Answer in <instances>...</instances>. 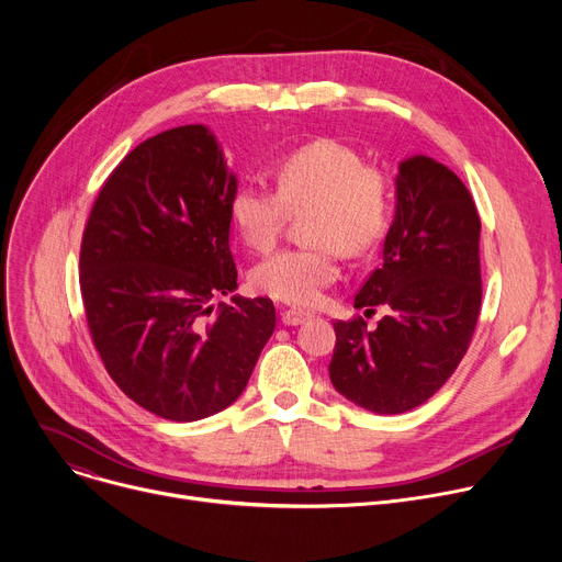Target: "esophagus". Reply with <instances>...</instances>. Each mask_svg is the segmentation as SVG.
Segmentation results:
<instances>
[{"mask_svg": "<svg viewBox=\"0 0 562 562\" xmlns=\"http://www.w3.org/2000/svg\"><path fill=\"white\" fill-rule=\"evenodd\" d=\"M307 318H310V312L296 310V307H289V310L280 312V321L284 323V326H301V323H305Z\"/></svg>", "mask_w": 562, "mask_h": 562, "instance_id": "1", "label": "esophagus"}]
</instances>
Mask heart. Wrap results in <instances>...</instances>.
<instances>
[{
    "instance_id": "b5f03b06",
    "label": "heart",
    "mask_w": 562,
    "mask_h": 562,
    "mask_svg": "<svg viewBox=\"0 0 562 562\" xmlns=\"http://www.w3.org/2000/svg\"><path fill=\"white\" fill-rule=\"evenodd\" d=\"M276 191L241 182L229 198V221L257 252L273 248L289 212L303 214L312 246L284 248L250 271L255 291L280 303L316 305L339 278L346 257L371 252L392 221V182L385 170L364 166L352 147L318 138L286 153L273 170Z\"/></svg>"
}]
</instances>
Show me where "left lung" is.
<instances>
[{
	"mask_svg": "<svg viewBox=\"0 0 562 562\" xmlns=\"http://www.w3.org/2000/svg\"><path fill=\"white\" fill-rule=\"evenodd\" d=\"M481 218L460 177L430 157L401 161L396 214L382 263L356 307L390 314L369 330L362 316L335 323L328 367L335 390L375 415L426 403L469 348L481 314Z\"/></svg>",
	"mask_w": 562,
	"mask_h": 562,
	"instance_id": "left-lung-1",
	"label": "left lung"
}]
</instances>
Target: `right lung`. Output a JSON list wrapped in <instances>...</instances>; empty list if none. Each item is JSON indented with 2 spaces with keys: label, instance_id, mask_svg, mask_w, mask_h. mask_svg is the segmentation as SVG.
<instances>
[{
  "label": "right lung",
  "instance_id": "obj_1",
  "mask_svg": "<svg viewBox=\"0 0 562 562\" xmlns=\"http://www.w3.org/2000/svg\"><path fill=\"white\" fill-rule=\"evenodd\" d=\"M227 170L214 134L184 125L115 166L88 216L79 284L104 369L134 403L198 422L246 390L276 330L269 299L232 296Z\"/></svg>",
  "mask_w": 562,
  "mask_h": 562
}]
</instances>
